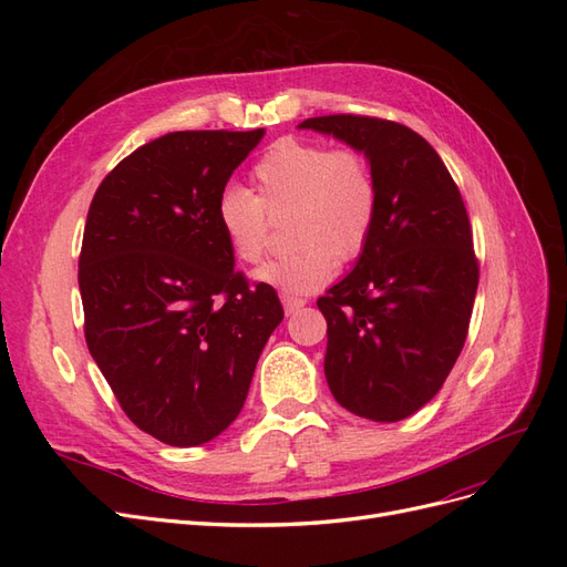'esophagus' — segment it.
<instances>
[{"label": "esophagus", "mask_w": 567, "mask_h": 567, "mask_svg": "<svg viewBox=\"0 0 567 567\" xmlns=\"http://www.w3.org/2000/svg\"><path fill=\"white\" fill-rule=\"evenodd\" d=\"M281 302H284L286 315H296V312L300 310V307H305V300H302V298L288 296V293H281Z\"/></svg>", "instance_id": "34e87169"}]
</instances>
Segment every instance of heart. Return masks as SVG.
Wrapping results in <instances>:
<instances>
[{
    "label": "heart",
    "instance_id": "1",
    "mask_svg": "<svg viewBox=\"0 0 567 567\" xmlns=\"http://www.w3.org/2000/svg\"><path fill=\"white\" fill-rule=\"evenodd\" d=\"M255 196L225 186L215 200V225L238 262L262 260L269 219L288 208L286 234L296 244L255 271L286 293H312L333 279L338 260L364 252L379 217V184L362 153L315 140L284 136L252 167Z\"/></svg>",
    "mask_w": 567,
    "mask_h": 567
}]
</instances>
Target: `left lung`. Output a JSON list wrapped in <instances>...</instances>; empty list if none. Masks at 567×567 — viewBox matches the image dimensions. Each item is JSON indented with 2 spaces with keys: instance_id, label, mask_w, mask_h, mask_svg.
I'll return each mask as SVG.
<instances>
[{
  "instance_id": "1",
  "label": "left lung",
  "mask_w": 567,
  "mask_h": 567,
  "mask_svg": "<svg viewBox=\"0 0 567 567\" xmlns=\"http://www.w3.org/2000/svg\"><path fill=\"white\" fill-rule=\"evenodd\" d=\"M298 127L364 153L379 184L364 252L317 300L326 383L357 416L402 421L435 398L466 342L480 277L466 205L437 151L400 123L321 115Z\"/></svg>"
}]
</instances>
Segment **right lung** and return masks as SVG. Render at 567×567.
<instances>
[{
  "label": "right lung",
  "instance_id": "add662e5",
  "mask_svg": "<svg viewBox=\"0 0 567 567\" xmlns=\"http://www.w3.org/2000/svg\"><path fill=\"white\" fill-rule=\"evenodd\" d=\"M262 136L169 132L120 161L90 205L78 271L90 354L130 421L173 447L227 431L284 319L215 225L219 192Z\"/></svg>",
  "mask_w": 567,
  "mask_h": 567
}]
</instances>
